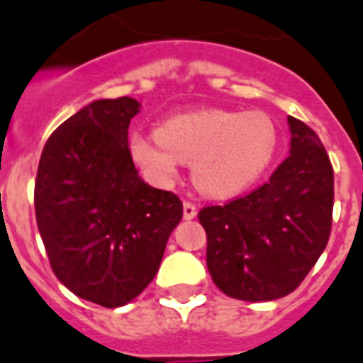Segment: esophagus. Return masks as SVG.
<instances>
[{
    "mask_svg": "<svg viewBox=\"0 0 363 363\" xmlns=\"http://www.w3.org/2000/svg\"><path fill=\"white\" fill-rule=\"evenodd\" d=\"M182 216H184L186 220L194 219L197 216V206L191 201H184V204H182Z\"/></svg>",
    "mask_w": 363,
    "mask_h": 363,
    "instance_id": "34e87169",
    "label": "esophagus"
}]
</instances>
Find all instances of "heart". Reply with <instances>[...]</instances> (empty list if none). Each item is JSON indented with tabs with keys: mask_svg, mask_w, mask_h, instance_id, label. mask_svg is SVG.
I'll list each match as a JSON object with an SVG mask.
<instances>
[{
	"mask_svg": "<svg viewBox=\"0 0 363 363\" xmlns=\"http://www.w3.org/2000/svg\"><path fill=\"white\" fill-rule=\"evenodd\" d=\"M279 147V131L263 111L204 109L177 115L159 125L157 135L135 133L131 153L159 181L177 175L191 160L199 190L232 195L245 190L270 168Z\"/></svg>",
	"mask_w": 363,
	"mask_h": 363,
	"instance_id": "1",
	"label": "heart"
}]
</instances>
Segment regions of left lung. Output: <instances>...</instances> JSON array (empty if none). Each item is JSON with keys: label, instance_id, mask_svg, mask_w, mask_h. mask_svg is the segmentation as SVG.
<instances>
[{"label": "left lung", "instance_id": "left-lung-1", "mask_svg": "<svg viewBox=\"0 0 363 363\" xmlns=\"http://www.w3.org/2000/svg\"><path fill=\"white\" fill-rule=\"evenodd\" d=\"M291 155L264 184L223 206H204L206 264L217 289L242 301L291 294L325 250L334 172L320 137L289 116Z\"/></svg>", "mask_w": 363, "mask_h": 363}]
</instances>
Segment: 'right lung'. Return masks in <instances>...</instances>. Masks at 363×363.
I'll return each mask as SVG.
<instances>
[{"instance_id":"1","label":"right lung","mask_w":363,"mask_h":363,"mask_svg":"<svg viewBox=\"0 0 363 363\" xmlns=\"http://www.w3.org/2000/svg\"><path fill=\"white\" fill-rule=\"evenodd\" d=\"M131 96L94 100L60 125L40 157L34 208L50 269L72 294L122 307L151 283L182 217L173 191L138 177L128 146Z\"/></svg>"}]
</instances>
